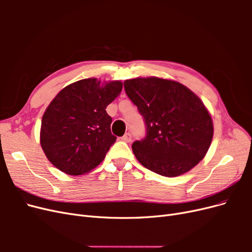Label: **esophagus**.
I'll return each instance as SVG.
<instances>
[{
  "label": "esophagus",
  "mask_w": 252,
  "mask_h": 252,
  "mask_svg": "<svg viewBox=\"0 0 252 252\" xmlns=\"http://www.w3.org/2000/svg\"><path fill=\"white\" fill-rule=\"evenodd\" d=\"M121 140H122V141H124V142H126V143H129V142L131 141V134L129 133V132H127V133H125L123 136H122Z\"/></svg>",
  "instance_id": "esophagus-1"
}]
</instances>
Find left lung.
Masks as SVG:
<instances>
[{"instance_id":"left-lung-1","label":"left lung","mask_w":252,"mask_h":252,"mask_svg":"<svg viewBox=\"0 0 252 252\" xmlns=\"http://www.w3.org/2000/svg\"><path fill=\"white\" fill-rule=\"evenodd\" d=\"M146 123V136L132 144L147 169L173 178L188 172L207 154L213 123L201 98L183 84L157 77L124 82Z\"/></svg>"}]
</instances>
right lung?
I'll use <instances>...</instances> for the list:
<instances>
[{"label": "right lung", "mask_w": 252, "mask_h": 252, "mask_svg": "<svg viewBox=\"0 0 252 252\" xmlns=\"http://www.w3.org/2000/svg\"><path fill=\"white\" fill-rule=\"evenodd\" d=\"M123 88L121 81L95 78L63 88L45 110L40 143L48 161L70 175L87 173L105 158L117 136L106 107Z\"/></svg>", "instance_id": "add662e5"}]
</instances>
